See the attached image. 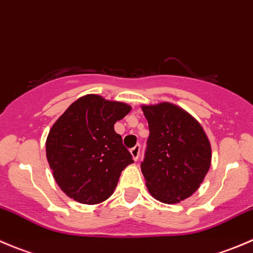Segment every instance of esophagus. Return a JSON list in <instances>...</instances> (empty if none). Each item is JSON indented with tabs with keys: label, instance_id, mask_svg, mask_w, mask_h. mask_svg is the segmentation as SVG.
Returning <instances> with one entry per match:
<instances>
[{
	"label": "esophagus",
	"instance_id": "1",
	"mask_svg": "<svg viewBox=\"0 0 253 253\" xmlns=\"http://www.w3.org/2000/svg\"><path fill=\"white\" fill-rule=\"evenodd\" d=\"M129 152H131L132 158H133L134 160H137V159H138V157H139V152H141V145L137 144L136 147L132 148V149L129 150Z\"/></svg>",
	"mask_w": 253,
	"mask_h": 253
}]
</instances>
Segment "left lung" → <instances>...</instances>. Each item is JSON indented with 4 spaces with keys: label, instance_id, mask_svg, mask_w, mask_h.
I'll return each instance as SVG.
<instances>
[{
    "label": "left lung",
    "instance_id": "left-lung-1",
    "mask_svg": "<svg viewBox=\"0 0 253 253\" xmlns=\"http://www.w3.org/2000/svg\"><path fill=\"white\" fill-rule=\"evenodd\" d=\"M149 126L142 174L150 195L168 205L198 190L211 168V143L200 122L170 103L143 105Z\"/></svg>",
    "mask_w": 253,
    "mask_h": 253
}]
</instances>
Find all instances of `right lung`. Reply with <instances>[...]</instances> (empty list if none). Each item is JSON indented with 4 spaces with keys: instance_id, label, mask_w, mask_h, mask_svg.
<instances>
[{
    "instance_id": "right-lung-1",
    "label": "right lung",
    "mask_w": 253,
    "mask_h": 253,
    "mask_svg": "<svg viewBox=\"0 0 253 253\" xmlns=\"http://www.w3.org/2000/svg\"><path fill=\"white\" fill-rule=\"evenodd\" d=\"M131 106L88 94L58 117L46 139V158L61 190L79 203L96 205L114 193L133 159L114 129Z\"/></svg>"
}]
</instances>
